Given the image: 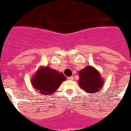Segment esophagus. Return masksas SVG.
Masks as SVG:
<instances>
[{
  "mask_svg": "<svg viewBox=\"0 0 131 131\" xmlns=\"http://www.w3.org/2000/svg\"><path fill=\"white\" fill-rule=\"evenodd\" d=\"M73 78H73V77H68V80H73Z\"/></svg>",
  "mask_w": 131,
  "mask_h": 131,
  "instance_id": "esophagus-1",
  "label": "esophagus"
}]
</instances>
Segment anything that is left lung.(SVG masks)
I'll list each match as a JSON object with an SVG mask.
<instances>
[{
    "mask_svg": "<svg viewBox=\"0 0 131 131\" xmlns=\"http://www.w3.org/2000/svg\"><path fill=\"white\" fill-rule=\"evenodd\" d=\"M78 84L88 93H94L100 90L104 84L98 71L91 66H87L79 72Z\"/></svg>",
    "mask_w": 131,
    "mask_h": 131,
    "instance_id": "8db88e82",
    "label": "left lung"
}]
</instances>
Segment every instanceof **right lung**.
I'll return each mask as SVG.
<instances>
[{
	"instance_id": "obj_1",
	"label": "right lung",
	"mask_w": 131,
	"mask_h": 131,
	"mask_svg": "<svg viewBox=\"0 0 131 131\" xmlns=\"http://www.w3.org/2000/svg\"><path fill=\"white\" fill-rule=\"evenodd\" d=\"M66 78L54 69L42 68L38 69L31 80L33 88L42 95L53 94Z\"/></svg>"
}]
</instances>
